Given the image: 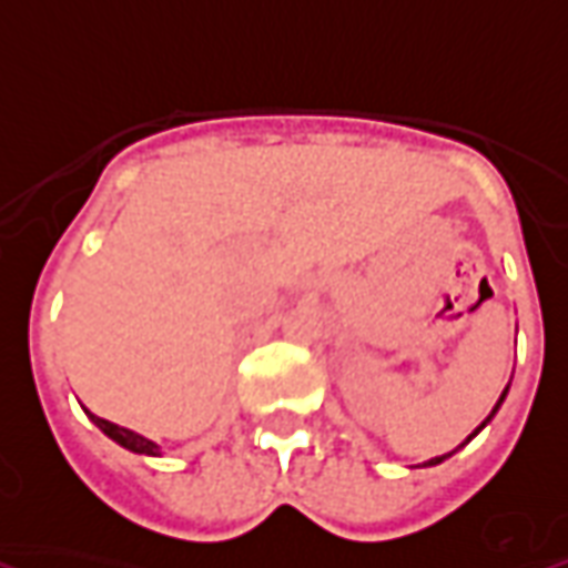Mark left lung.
<instances>
[{"mask_svg":"<svg viewBox=\"0 0 568 568\" xmlns=\"http://www.w3.org/2000/svg\"><path fill=\"white\" fill-rule=\"evenodd\" d=\"M507 387H510V384H507ZM507 387H505V394H501V399H498V403H495V408H491V415H495V412H498V406H501V403H505ZM491 415H489V418H486V422L479 424V427H477V430H474V434H479V430H483V427H486V424L491 422ZM474 434H470V436H474ZM470 436H467V439H470ZM467 439H464V443H467ZM464 443H462V446H464ZM449 455H452V452H449ZM449 455H439V458H430V462H427V464H439V462H443V458H449Z\"/></svg>","mask_w":568,"mask_h":568,"instance_id":"8db88e82","label":"left lung"}]
</instances>
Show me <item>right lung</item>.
Here are the masks:
<instances>
[{
	"instance_id": "1",
	"label": "right lung",
	"mask_w": 568,
	"mask_h": 568,
	"mask_svg": "<svg viewBox=\"0 0 568 568\" xmlns=\"http://www.w3.org/2000/svg\"><path fill=\"white\" fill-rule=\"evenodd\" d=\"M89 418L98 424V427H101V430H104L110 439H116L119 446H125L129 452H138V455H160V446H156L153 439L134 434V430H125V427H119V424L104 422V418H98V415H91V412H89Z\"/></svg>"
}]
</instances>
